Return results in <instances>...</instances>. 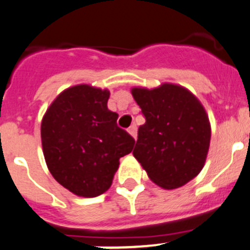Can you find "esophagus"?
Listing matches in <instances>:
<instances>
[{
  "instance_id": "esophagus-1",
  "label": "esophagus",
  "mask_w": 250,
  "mask_h": 250,
  "mask_svg": "<svg viewBox=\"0 0 250 250\" xmlns=\"http://www.w3.org/2000/svg\"><path fill=\"white\" fill-rule=\"evenodd\" d=\"M128 133L133 137L134 139H137V127H136V125H132L129 128H128Z\"/></svg>"
}]
</instances>
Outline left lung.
Listing matches in <instances>:
<instances>
[{"label": "left lung", "mask_w": 250, "mask_h": 250, "mask_svg": "<svg viewBox=\"0 0 250 250\" xmlns=\"http://www.w3.org/2000/svg\"><path fill=\"white\" fill-rule=\"evenodd\" d=\"M146 123L138 128L133 156L150 181L164 189L184 186L199 174L210 142L206 109L184 87L163 83L132 88Z\"/></svg>", "instance_id": "8db88e82"}]
</instances>
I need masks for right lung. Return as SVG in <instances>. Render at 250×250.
I'll list each match as a JSON object with an SVG mask.
<instances>
[{"mask_svg":"<svg viewBox=\"0 0 250 250\" xmlns=\"http://www.w3.org/2000/svg\"><path fill=\"white\" fill-rule=\"evenodd\" d=\"M108 89L77 84L61 92L41 123L47 167L53 178L78 197L93 198L111 187L120 158L134 139L117 125Z\"/></svg>","mask_w":250,"mask_h":250,"instance_id":"add662e5","label":"right lung"}]
</instances>
